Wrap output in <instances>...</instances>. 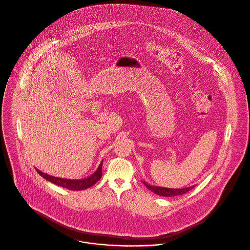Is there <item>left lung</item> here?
I'll use <instances>...</instances> for the list:
<instances>
[{"label":"left lung","mask_w":250,"mask_h":250,"mask_svg":"<svg viewBox=\"0 0 250 250\" xmlns=\"http://www.w3.org/2000/svg\"><path fill=\"white\" fill-rule=\"evenodd\" d=\"M144 185L152 192L160 195V196H164V197H174V196H179V195H183L185 193L190 191L195 187H189L187 188H180V189H173V188H159V187H154L150 186L148 184H146V182H144Z\"/></svg>","instance_id":"8db88e82"}]
</instances>
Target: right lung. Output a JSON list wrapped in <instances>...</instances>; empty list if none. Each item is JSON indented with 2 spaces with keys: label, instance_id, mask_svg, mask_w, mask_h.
<instances>
[{
  "label": "right lung",
  "instance_id": "obj_1",
  "mask_svg": "<svg viewBox=\"0 0 250 250\" xmlns=\"http://www.w3.org/2000/svg\"><path fill=\"white\" fill-rule=\"evenodd\" d=\"M102 167H103V162L99 166L96 172L93 173L90 177H88L86 179H83V180H68V179L58 178V177H53L48 174L42 173L37 168H36V170L42 178H44L45 180H47L57 186H60L62 188H67L69 190H83V189H86V188L92 187L93 185H95L97 182L101 179L102 168H103Z\"/></svg>",
  "mask_w": 250,
  "mask_h": 250
}]
</instances>
